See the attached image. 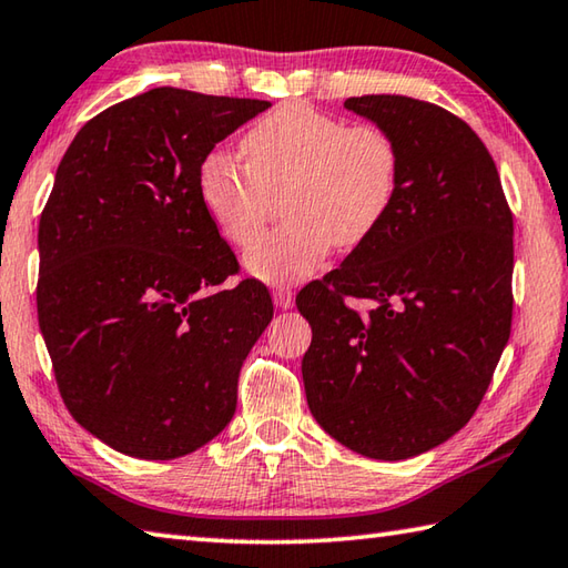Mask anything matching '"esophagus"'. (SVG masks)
Instances as JSON below:
<instances>
[{"label": "esophagus", "mask_w": 568, "mask_h": 568, "mask_svg": "<svg viewBox=\"0 0 568 568\" xmlns=\"http://www.w3.org/2000/svg\"><path fill=\"white\" fill-rule=\"evenodd\" d=\"M273 301H275V305L281 307V311H291V307L295 305V295H293V291L291 287H275L273 291Z\"/></svg>", "instance_id": "obj_1"}]
</instances>
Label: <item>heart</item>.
Wrapping results in <instances>:
<instances>
[{
  "instance_id": "heart-1",
  "label": "heart",
  "mask_w": 568,
  "mask_h": 568,
  "mask_svg": "<svg viewBox=\"0 0 568 568\" xmlns=\"http://www.w3.org/2000/svg\"><path fill=\"white\" fill-rule=\"evenodd\" d=\"M245 163L211 151L195 171V191L215 229L245 245L284 191L292 221L264 234L243 255L257 281L295 283L313 275L333 248H355L392 209L399 153L373 123L343 121L305 104H285L255 121L241 141Z\"/></svg>"
}]
</instances>
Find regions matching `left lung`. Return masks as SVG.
Masks as SVG:
<instances>
[{
    "label": "left lung",
    "instance_id": "left-lung-1",
    "mask_svg": "<svg viewBox=\"0 0 568 568\" xmlns=\"http://www.w3.org/2000/svg\"><path fill=\"white\" fill-rule=\"evenodd\" d=\"M347 111L399 153L392 209L297 311L313 417L369 459H409L467 425L511 333L514 219L497 166L467 123L427 101L369 94ZM345 296L369 300L357 314Z\"/></svg>",
    "mask_w": 568,
    "mask_h": 568
}]
</instances>
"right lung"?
Wrapping results in <instances>:
<instances>
[{"mask_svg":"<svg viewBox=\"0 0 568 568\" xmlns=\"http://www.w3.org/2000/svg\"><path fill=\"white\" fill-rule=\"evenodd\" d=\"M271 106L159 87L87 121L39 221L37 311L81 427L121 455L176 459L235 415L239 375L273 317L241 281L195 171Z\"/></svg>","mask_w":568,"mask_h":568,"instance_id":"add662e5","label":"right lung"}]
</instances>
